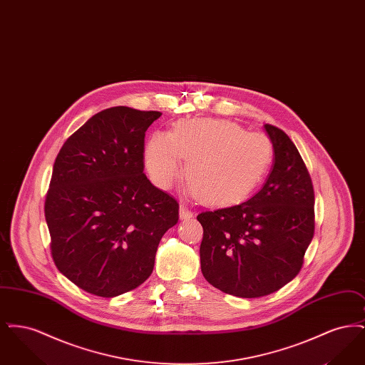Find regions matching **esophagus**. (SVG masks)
<instances>
[{
	"instance_id": "esophagus-1",
	"label": "esophagus",
	"mask_w": 365,
	"mask_h": 365,
	"mask_svg": "<svg viewBox=\"0 0 365 365\" xmlns=\"http://www.w3.org/2000/svg\"><path fill=\"white\" fill-rule=\"evenodd\" d=\"M179 216H180L182 220L190 219V217H192V210L187 208L186 205H180V208H179Z\"/></svg>"
}]
</instances>
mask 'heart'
<instances>
[{
	"label": "heart",
	"instance_id": "1",
	"mask_svg": "<svg viewBox=\"0 0 365 365\" xmlns=\"http://www.w3.org/2000/svg\"><path fill=\"white\" fill-rule=\"evenodd\" d=\"M189 190L207 205H231L255 190L274 160V145L261 133L237 123L197 118L180 120L173 131L155 133L146 143L145 165L160 189L183 174Z\"/></svg>",
	"mask_w": 365,
	"mask_h": 365
}]
</instances>
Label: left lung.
I'll use <instances>...</instances> for the list:
<instances>
[{
	"label": "left lung",
	"instance_id": "8db88e82",
	"mask_svg": "<svg viewBox=\"0 0 365 365\" xmlns=\"http://www.w3.org/2000/svg\"><path fill=\"white\" fill-rule=\"evenodd\" d=\"M274 145L267 182L240 205L205 210L201 271L227 294L257 298L294 279L314 234V191L307 165L289 135L265 124Z\"/></svg>",
	"mask_w": 365,
	"mask_h": 365
}]
</instances>
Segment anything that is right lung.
<instances>
[{"instance_id":"right-lung-1","label":"right lung","mask_w":365,"mask_h":365,"mask_svg":"<svg viewBox=\"0 0 365 365\" xmlns=\"http://www.w3.org/2000/svg\"><path fill=\"white\" fill-rule=\"evenodd\" d=\"M157 110L96 113L56 157L45 200L57 269L90 294L116 297L150 277L179 204L143 174L145 133Z\"/></svg>"}]
</instances>
